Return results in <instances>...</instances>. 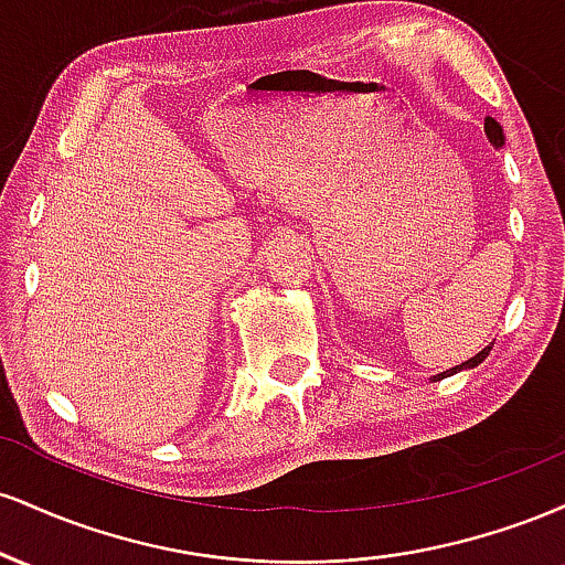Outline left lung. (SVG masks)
<instances>
[{"label": "left lung", "mask_w": 565, "mask_h": 565, "mask_svg": "<svg viewBox=\"0 0 565 565\" xmlns=\"http://www.w3.org/2000/svg\"><path fill=\"white\" fill-rule=\"evenodd\" d=\"M483 129H486V138L491 140V146H504V132H502V127H499V121H494L489 116V119L483 121ZM491 345H494V342H491ZM491 345L489 348H483L481 353L478 355H472L470 361H465V364H459V366H454V369H449V372H440V374H436V377H433V382H438V380H444V377H449V374H457V372H462V369H472V366H478V364H483V359L486 355H489V350H491Z\"/></svg>", "instance_id": "obj_1"}]
</instances>
